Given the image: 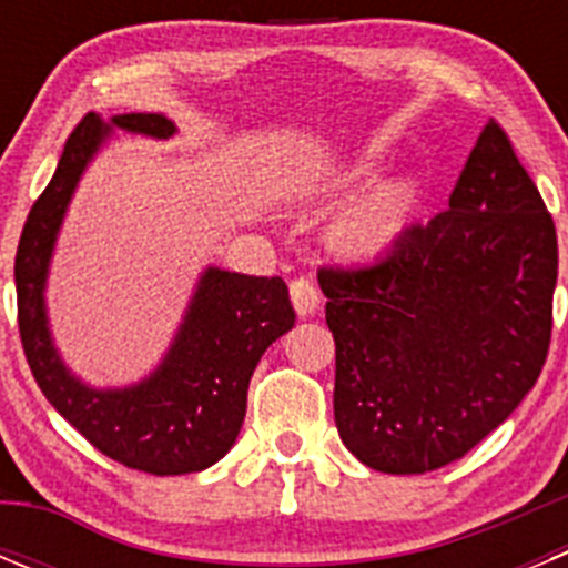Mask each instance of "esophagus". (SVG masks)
Returning <instances> with one entry per match:
<instances>
[{
  "label": "esophagus",
  "mask_w": 568,
  "mask_h": 568,
  "mask_svg": "<svg viewBox=\"0 0 568 568\" xmlns=\"http://www.w3.org/2000/svg\"><path fill=\"white\" fill-rule=\"evenodd\" d=\"M290 298H293V307L301 318H310V315H315V310H318V304H321L318 290H315L313 281H307V278H295L293 284H290Z\"/></svg>",
  "instance_id": "esophagus-1"
}]
</instances>
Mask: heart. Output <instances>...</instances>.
<instances>
[{"instance_id":"heart-1","label":"heart","mask_w":568,"mask_h":568,"mask_svg":"<svg viewBox=\"0 0 568 568\" xmlns=\"http://www.w3.org/2000/svg\"><path fill=\"white\" fill-rule=\"evenodd\" d=\"M369 168L358 164L353 170H344L327 184L329 190H346L355 187V184L366 182L369 179ZM415 202H418V193H415V184L398 182L386 184L378 193H373L369 199L358 202L355 207L346 210L333 227V244L349 258H373L381 255L384 250H389L398 241V235L404 233L409 219L415 213Z\"/></svg>"}]
</instances>
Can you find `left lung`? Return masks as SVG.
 <instances>
[{
    "instance_id": "obj_1",
    "label": "left lung",
    "mask_w": 568,
    "mask_h": 568,
    "mask_svg": "<svg viewBox=\"0 0 568 568\" xmlns=\"http://www.w3.org/2000/svg\"><path fill=\"white\" fill-rule=\"evenodd\" d=\"M335 426L361 464L424 475L464 458L546 364L558 233L489 119L449 195L364 267H324Z\"/></svg>"
}]
</instances>
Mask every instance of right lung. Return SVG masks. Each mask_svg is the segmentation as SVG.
Segmentation results:
<instances>
[{"instance_id": "1", "label": "right lung", "mask_w": 568, "mask_h": 568, "mask_svg": "<svg viewBox=\"0 0 568 568\" xmlns=\"http://www.w3.org/2000/svg\"><path fill=\"white\" fill-rule=\"evenodd\" d=\"M113 128L153 139L175 133L162 113H122L110 122L88 113L70 133L57 173L30 207L13 264L24 358L53 409L102 455L148 475L202 471L239 438L255 364L293 329L295 310L278 275L255 278L207 267L168 355L148 378L97 389L70 373L50 338L44 310L50 255L73 190Z\"/></svg>"}]
</instances>
